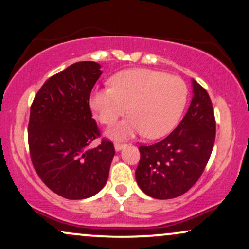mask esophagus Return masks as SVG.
Segmentation results:
<instances>
[{
	"label": "esophagus",
	"instance_id": "esophagus-1",
	"mask_svg": "<svg viewBox=\"0 0 249 249\" xmlns=\"http://www.w3.org/2000/svg\"><path fill=\"white\" fill-rule=\"evenodd\" d=\"M124 146H125V144H123V142H115V150L116 151H121Z\"/></svg>",
	"mask_w": 249,
	"mask_h": 249
}]
</instances>
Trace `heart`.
<instances>
[{
	"label": "heart",
	"instance_id": "1",
	"mask_svg": "<svg viewBox=\"0 0 249 249\" xmlns=\"http://www.w3.org/2000/svg\"><path fill=\"white\" fill-rule=\"evenodd\" d=\"M187 85L179 76L134 68L117 72L110 87L91 92V110L102 124L112 125L127 111L130 117L110 134L117 138L144 133L159 138L178 123L187 101Z\"/></svg>",
	"mask_w": 249,
	"mask_h": 249
}]
</instances>
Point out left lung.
<instances>
[{
	"mask_svg": "<svg viewBox=\"0 0 249 249\" xmlns=\"http://www.w3.org/2000/svg\"><path fill=\"white\" fill-rule=\"evenodd\" d=\"M193 98L179 125L165 139L139 146L136 180L154 199H172L198 181L212 153L215 118L207 91L192 81Z\"/></svg>",
	"mask_w": 249,
	"mask_h": 249,
	"instance_id": "8db88e82",
	"label": "left lung"
}]
</instances>
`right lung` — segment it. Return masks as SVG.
I'll return each instance as SVG.
<instances>
[{
  "mask_svg": "<svg viewBox=\"0 0 249 249\" xmlns=\"http://www.w3.org/2000/svg\"><path fill=\"white\" fill-rule=\"evenodd\" d=\"M102 75L96 62H78L50 77L34 98L28 142L34 168L53 192L90 198L107 184L115 147L102 139L90 110V93Z\"/></svg>",
  "mask_w": 249,
  "mask_h": 249,
  "instance_id": "right-lung-1",
  "label": "right lung"
}]
</instances>
